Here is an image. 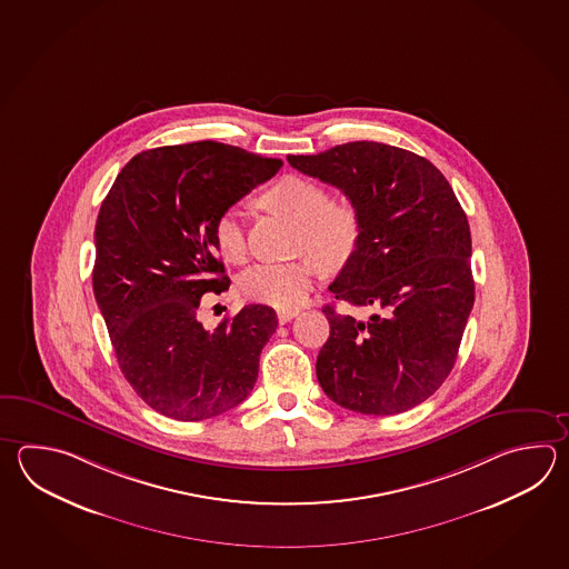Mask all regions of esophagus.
<instances>
[{
  "label": "esophagus",
  "mask_w": 569,
  "mask_h": 569,
  "mask_svg": "<svg viewBox=\"0 0 569 569\" xmlns=\"http://www.w3.org/2000/svg\"><path fill=\"white\" fill-rule=\"evenodd\" d=\"M296 316H298V310H279V325H288V322H290V320H293Z\"/></svg>",
  "instance_id": "esophagus-1"
}]
</instances>
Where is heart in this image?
I'll return each mask as SVG.
<instances>
[{
    "instance_id": "b5f03b06",
    "label": "heart",
    "mask_w": 569,
    "mask_h": 569,
    "mask_svg": "<svg viewBox=\"0 0 569 569\" xmlns=\"http://www.w3.org/2000/svg\"><path fill=\"white\" fill-rule=\"evenodd\" d=\"M261 204L298 222L296 244L302 257L290 263H259L247 269L241 290L256 302L293 310L312 286L316 261L326 269L345 266L360 241V214L348 202H332L325 186L306 176H283L259 197ZM214 243L222 257L241 261L247 251L243 214L224 210L214 221Z\"/></svg>"
}]
</instances>
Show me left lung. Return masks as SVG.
I'll use <instances>...</instances> for the list:
<instances>
[{
    "instance_id": "8db88e82",
    "label": "left lung",
    "mask_w": 569,
    "mask_h": 569,
    "mask_svg": "<svg viewBox=\"0 0 569 569\" xmlns=\"http://www.w3.org/2000/svg\"><path fill=\"white\" fill-rule=\"evenodd\" d=\"M288 162L359 210V247L328 290L375 310L357 320L325 306L330 337L316 360L318 383L365 416L423 403L452 371L475 306L470 227L452 186L426 158L377 141Z\"/></svg>"
}]
</instances>
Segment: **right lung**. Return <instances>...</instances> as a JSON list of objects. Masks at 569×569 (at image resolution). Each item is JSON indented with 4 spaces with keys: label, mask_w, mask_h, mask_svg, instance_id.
<instances>
[{
    "label": "right lung",
    "mask_w": 569,
    "mask_h": 569,
    "mask_svg": "<svg viewBox=\"0 0 569 569\" xmlns=\"http://www.w3.org/2000/svg\"><path fill=\"white\" fill-rule=\"evenodd\" d=\"M279 166L219 141L163 146L131 158L104 197L94 300L123 377L166 418H217L253 391L276 310L251 303L214 330L198 310L204 293L231 283L214 221Z\"/></svg>",
    "instance_id": "1"
}]
</instances>
